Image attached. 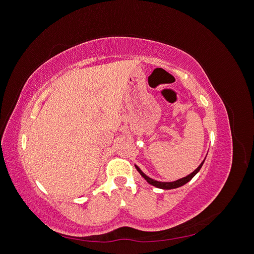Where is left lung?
<instances>
[{"mask_svg":"<svg viewBox=\"0 0 254 254\" xmlns=\"http://www.w3.org/2000/svg\"><path fill=\"white\" fill-rule=\"evenodd\" d=\"M206 158V157H205ZM205 160V159H204ZM204 160L202 161V162L200 163V165H199L196 170L193 172V173H190V175H188L187 177H183V178H181V179H178V180H176V181H173V182H162V181H157V180H155V179H152V178H150V177H148L147 175H145L141 170H140V167L137 166V165H134L135 166V168H136V171L140 173V175L143 177V178L147 181L149 184H151V186H153V187H156V188H158V189H162V190H172V189H177V188H180V187H182V186H184V184L186 183H188L189 181H190L191 180V178H193V177L200 171V168H201V166L203 165V163H204Z\"/></svg>","mask_w":254,"mask_h":254,"instance_id":"obj_1","label":"left lung"}]
</instances>
